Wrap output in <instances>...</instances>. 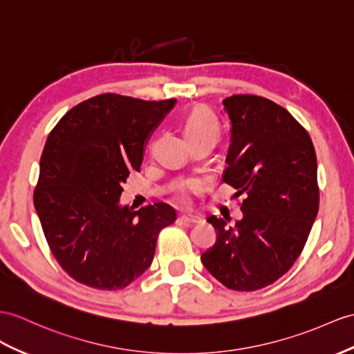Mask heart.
<instances>
[{
  "label": "heart",
  "mask_w": 354,
  "mask_h": 354,
  "mask_svg": "<svg viewBox=\"0 0 354 354\" xmlns=\"http://www.w3.org/2000/svg\"><path fill=\"white\" fill-rule=\"evenodd\" d=\"M186 192H189V189H186V191H185V194H186Z\"/></svg>",
  "instance_id": "obj_1"
}]
</instances>
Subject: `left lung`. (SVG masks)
Masks as SVG:
<instances>
[{
    "mask_svg": "<svg viewBox=\"0 0 354 354\" xmlns=\"http://www.w3.org/2000/svg\"><path fill=\"white\" fill-rule=\"evenodd\" d=\"M174 106V99L100 94L72 108L49 133L34 205L57 261L84 286L127 287L151 266L160 230L176 221L165 203H120L151 133Z\"/></svg>",
    "mask_w": 354,
    "mask_h": 354,
    "instance_id": "obj_1",
    "label": "left lung"
}]
</instances>
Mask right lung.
<instances>
[{
  "instance_id": "add662e5",
  "label": "right lung",
  "mask_w": 354,
  "mask_h": 354,
  "mask_svg": "<svg viewBox=\"0 0 354 354\" xmlns=\"http://www.w3.org/2000/svg\"><path fill=\"white\" fill-rule=\"evenodd\" d=\"M231 122L223 182L239 189L236 222L212 216L216 243L201 255L227 288L255 291L286 274L318 213L311 138L287 109L249 94L222 102Z\"/></svg>"
}]
</instances>
